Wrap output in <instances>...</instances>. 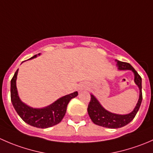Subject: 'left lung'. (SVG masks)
Here are the masks:
<instances>
[{
	"instance_id": "1",
	"label": "left lung",
	"mask_w": 153,
	"mask_h": 153,
	"mask_svg": "<svg viewBox=\"0 0 153 153\" xmlns=\"http://www.w3.org/2000/svg\"><path fill=\"white\" fill-rule=\"evenodd\" d=\"M117 67L119 70H131L134 73L135 84L139 88V98H138V103L135 106L133 111L129 114L126 115H118V114L112 113L109 112L104 109L99 101L92 94H90L91 100L88 105L87 111L91 120L94 124L98 125V126H104L106 128H111V129H117L121 128L122 126H126L129 122L133 120L135 116L136 115L140 106H141V101H142V86H141V78L138 72L135 71L129 63L122 62L116 60Z\"/></svg>"
}]
</instances>
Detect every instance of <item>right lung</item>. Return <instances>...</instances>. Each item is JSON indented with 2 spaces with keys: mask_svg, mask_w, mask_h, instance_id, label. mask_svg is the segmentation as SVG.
I'll return each instance as SVG.
<instances>
[{
  "mask_svg": "<svg viewBox=\"0 0 153 153\" xmlns=\"http://www.w3.org/2000/svg\"><path fill=\"white\" fill-rule=\"evenodd\" d=\"M38 55H34L30 58H36ZM18 69L11 80V101L17 113L27 124L41 129L51 127L59 124L67 112V107L72 98L78 95V92L63 96L44 108H32L21 101L18 96L16 86V79Z\"/></svg>",
  "mask_w": 153,
  "mask_h": 153,
  "instance_id": "right-lung-1",
  "label": "right lung"
}]
</instances>
